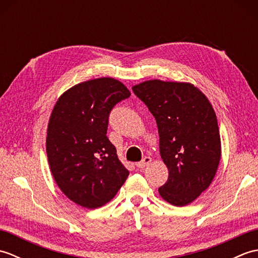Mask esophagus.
Wrapping results in <instances>:
<instances>
[{"label": "esophagus", "mask_w": 258, "mask_h": 258, "mask_svg": "<svg viewBox=\"0 0 258 258\" xmlns=\"http://www.w3.org/2000/svg\"><path fill=\"white\" fill-rule=\"evenodd\" d=\"M151 161H152V158H151L150 156H145V157L142 158V161H141V162L136 163V167H139V168H144L145 166L149 165V164L151 163Z\"/></svg>", "instance_id": "esophagus-1"}]
</instances>
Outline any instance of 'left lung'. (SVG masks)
I'll return each mask as SVG.
<instances>
[{"instance_id":"8db88e82","label":"left lung","mask_w":258,"mask_h":258,"mask_svg":"<svg viewBox=\"0 0 258 258\" xmlns=\"http://www.w3.org/2000/svg\"><path fill=\"white\" fill-rule=\"evenodd\" d=\"M133 92L156 119L160 154L168 168L158 193L174 206L187 205L208 188L220 164L215 111L200 89L185 82L150 80Z\"/></svg>"}]
</instances>
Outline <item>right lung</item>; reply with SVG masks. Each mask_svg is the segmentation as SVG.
Returning a JSON list of instances; mask_svg holds the SVG:
<instances>
[{"instance_id":"add662e5","label":"right lung","mask_w":258,"mask_h":258,"mask_svg":"<svg viewBox=\"0 0 258 258\" xmlns=\"http://www.w3.org/2000/svg\"><path fill=\"white\" fill-rule=\"evenodd\" d=\"M130 95L122 82L100 78L72 86L54 105L47 160L57 186L75 204L90 210L105 205L127 178L106 132L112 108Z\"/></svg>"}]
</instances>
